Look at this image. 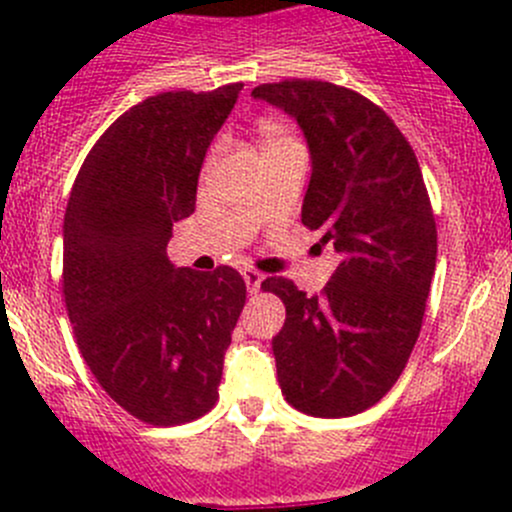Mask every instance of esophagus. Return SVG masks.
I'll use <instances>...</instances> for the list:
<instances>
[{
  "instance_id": "obj_1",
  "label": "esophagus",
  "mask_w": 512,
  "mask_h": 512,
  "mask_svg": "<svg viewBox=\"0 0 512 512\" xmlns=\"http://www.w3.org/2000/svg\"><path fill=\"white\" fill-rule=\"evenodd\" d=\"M242 277H245V285L250 292H257L262 285V280H265V275H262L260 270H255V267H245V270H242Z\"/></svg>"
}]
</instances>
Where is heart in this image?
Masks as SVG:
<instances>
[{"instance_id":"obj_1","label":"heart","mask_w":512,"mask_h":512,"mask_svg":"<svg viewBox=\"0 0 512 512\" xmlns=\"http://www.w3.org/2000/svg\"><path fill=\"white\" fill-rule=\"evenodd\" d=\"M289 136L287 131H282L280 126H275V123H262L260 128V141L267 143V141H277V138H285ZM210 160H213V156H210Z\"/></svg>"}]
</instances>
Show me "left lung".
Listing matches in <instances>:
<instances>
[{
	"instance_id": "8db88e82",
	"label": "left lung",
	"mask_w": 512,
	"mask_h": 512,
	"mask_svg": "<svg viewBox=\"0 0 512 512\" xmlns=\"http://www.w3.org/2000/svg\"><path fill=\"white\" fill-rule=\"evenodd\" d=\"M252 96L302 126L312 153L302 225L342 257L317 297L287 277L262 282L287 309L272 339L282 396L317 418L361 414L406 369L436 270V218L416 153L384 108L347 86L285 79Z\"/></svg>"
}]
</instances>
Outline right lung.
<instances>
[{"label":"right lung","mask_w":512,"mask_h":512,"mask_svg":"<svg viewBox=\"0 0 512 512\" xmlns=\"http://www.w3.org/2000/svg\"><path fill=\"white\" fill-rule=\"evenodd\" d=\"M242 84L165 91L118 116L81 165L64 215L66 312L81 356L121 409L180 426L218 401L245 307L240 272L173 267V223L195 210L205 151Z\"/></svg>","instance_id":"obj_1"}]
</instances>
